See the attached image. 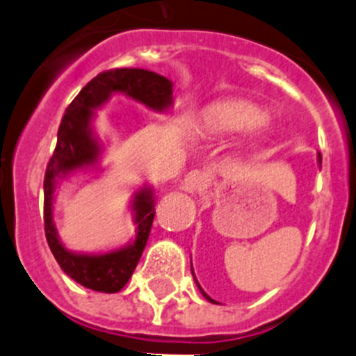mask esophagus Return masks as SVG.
Masks as SVG:
<instances>
[{"label":"esophagus","instance_id":"1","mask_svg":"<svg viewBox=\"0 0 356 356\" xmlns=\"http://www.w3.org/2000/svg\"><path fill=\"white\" fill-rule=\"evenodd\" d=\"M205 186V175L204 172L200 170H191L188 175L184 177V181H182V189H184L186 193H198V191H202Z\"/></svg>","mask_w":356,"mask_h":356}]
</instances>
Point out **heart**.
Returning <instances> with one entry per match:
<instances>
[{
    "label": "heart",
    "instance_id": "heart-1",
    "mask_svg": "<svg viewBox=\"0 0 356 356\" xmlns=\"http://www.w3.org/2000/svg\"><path fill=\"white\" fill-rule=\"evenodd\" d=\"M267 122V114L260 107L242 99H227L211 105L204 114L205 129L216 135H235L253 131Z\"/></svg>",
    "mask_w": 356,
    "mask_h": 356
}]
</instances>
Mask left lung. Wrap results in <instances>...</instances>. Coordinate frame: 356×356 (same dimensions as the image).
<instances>
[{
  "mask_svg": "<svg viewBox=\"0 0 356 356\" xmlns=\"http://www.w3.org/2000/svg\"><path fill=\"white\" fill-rule=\"evenodd\" d=\"M318 161H320V163H321V154H318ZM191 272H193V268H191ZM193 277H195V274H193ZM195 283H197V286H198V288H200L202 295H204V297H205V298H207V300H209V302H214V304H216V300H212V298H211V297H209V295H207V293H205V291H204V290H202V286H200V284H198V281H197V279H195Z\"/></svg>",
  "mask_w": 356,
  "mask_h": 356,
  "instance_id": "left-lung-1",
  "label": "left lung"
}]
</instances>
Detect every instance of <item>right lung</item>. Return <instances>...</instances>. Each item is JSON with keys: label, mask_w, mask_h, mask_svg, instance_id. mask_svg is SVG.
I'll list each match as a JSON object with an SVG mask.
<instances>
[{"label": "right lung", "mask_w": 356, "mask_h": 356, "mask_svg": "<svg viewBox=\"0 0 356 356\" xmlns=\"http://www.w3.org/2000/svg\"><path fill=\"white\" fill-rule=\"evenodd\" d=\"M114 92H122L156 112L168 111L174 103L172 82L158 73L142 68H115L99 73L66 108L58 129V144L43 179L45 237L56 261L73 281L102 293L121 291L137 267L154 219V191L144 186L133 195V221L137 225L135 238L124 248L99 254L75 253L63 245L52 219V204L59 181L75 172L98 167L102 147L92 137L91 121L95 111L105 105Z\"/></svg>", "instance_id": "1"}]
</instances>
